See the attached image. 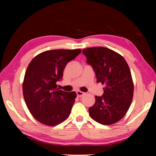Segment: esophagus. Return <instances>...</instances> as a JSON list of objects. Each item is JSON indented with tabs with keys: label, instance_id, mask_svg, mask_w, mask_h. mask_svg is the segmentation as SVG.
<instances>
[{
	"label": "esophagus",
	"instance_id": "esophagus-1",
	"mask_svg": "<svg viewBox=\"0 0 156 156\" xmlns=\"http://www.w3.org/2000/svg\"><path fill=\"white\" fill-rule=\"evenodd\" d=\"M76 94H77V96H78V97H83L85 94H84V92H83V91H76Z\"/></svg>",
	"mask_w": 156,
	"mask_h": 156
}]
</instances>
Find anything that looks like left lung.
Wrapping results in <instances>:
<instances>
[{"mask_svg":"<svg viewBox=\"0 0 156 156\" xmlns=\"http://www.w3.org/2000/svg\"><path fill=\"white\" fill-rule=\"evenodd\" d=\"M96 73L97 83L105 84L102 96H95L96 102L89 107L92 119L102 125H109L124 117L131 104L133 83L129 65L115 51L103 47L83 50Z\"/></svg>","mask_w":156,"mask_h":156,"instance_id":"1","label":"left lung"}]
</instances>
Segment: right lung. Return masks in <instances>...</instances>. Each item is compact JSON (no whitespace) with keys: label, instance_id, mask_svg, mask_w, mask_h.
Returning <instances> with one entry per match:
<instances>
[{"label":"right lung","instance_id":"right-lung-1","mask_svg":"<svg viewBox=\"0 0 156 156\" xmlns=\"http://www.w3.org/2000/svg\"><path fill=\"white\" fill-rule=\"evenodd\" d=\"M81 49H55L41 53L34 58L26 70L23 91L30 113L38 122L55 126L67 119L75 102V91L57 88L67 63Z\"/></svg>","mask_w":156,"mask_h":156}]
</instances>
